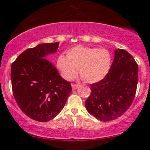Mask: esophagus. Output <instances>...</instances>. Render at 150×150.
<instances>
[{
    "label": "esophagus",
    "mask_w": 150,
    "mask_h": 150,
    "mask_svg": "<svg viewBox=\"0 0 150 150\" xmlns=\"http://www.w3.org/2000/svg\"><path fill=\"white\" fill-rule=\"evenodd\" d=\"M71 86H72V88H73V91L76 90V89H77V88H78V87H79V85H78L72 84Z\"/></svg>",
    "instance_id": "1"
}]
</instances>
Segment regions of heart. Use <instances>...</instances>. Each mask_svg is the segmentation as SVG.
<instances>
[{
	"instance_id": "1",
	"label": "heart",
	"mask_w": 150,
	"mask_h": 150,
	"mask_svg": "<svg viewBox=\"0 0 150 150\" xmlns=\"http://www.w3.org/2000/svg\"><path fill=\"white\" fill-rule=\"evenodd\" d=\"M112 64V57L107 50L77 45L67 52V56L61 55L57 67L65 79L71 81L79 75L83 81L95 83L108 75Z\"/></svg>"
}]
</instances>
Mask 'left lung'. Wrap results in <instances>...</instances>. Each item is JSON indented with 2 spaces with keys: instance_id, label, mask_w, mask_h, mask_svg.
I'll list each match as a JSON object with an SVG mask.
<instances>
[{
  "instance_id": "8db88e82",
  "label": "left lung",
  "mask_w": 150,
  "mask_h": 150,
  "mask_svg": "<svg viewBox=\"0 0 150 150\" xmlns=\"http://www.w3.org/2000/svg\"><path fill=\"white\" fill-rule=\"evenodd\" d=\"M138 82V67L133 57L126 50L116 49L108 75L91 85L86 109L100 121L120 117L132 103Z\"/></svg>"
}]
</instances>
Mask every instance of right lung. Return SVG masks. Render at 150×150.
Segmentation results:
<instances>
[{
    "mask_svg": "<svg viewBox=\"0 0 150 150\" xmlns=\"http://www.w3.org/2000/svg\"><path fill=\"white\" fill-rule=\"evenodd\" d=\"M59 44H40L25 50L11 66L12 92L17 105L26 116L42 122L59 115L72 91L69 81L45 59L56 53Z\"/></svg>",
    "mask_w": 150,
    "mask_h": 150,
    "instance_id": "add662e5",
    "label": "right lung"
}]
</instances>
